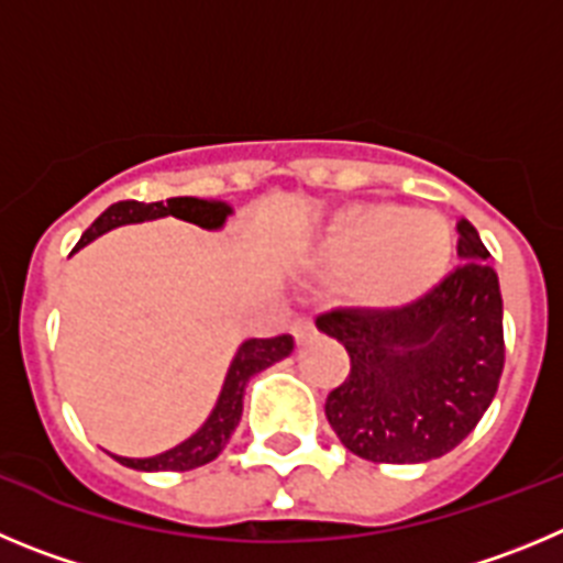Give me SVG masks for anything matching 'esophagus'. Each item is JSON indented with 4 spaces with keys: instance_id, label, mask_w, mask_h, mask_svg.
Wrapping results in <instances>:
<instances>
[{
    "instance_id": "1",
    "label": "esophagus",
    "mask_w": 563,
    "mask_h": 563,
    "mask_svg": "<svg viewBox=\"0 0 563 563\" xmlns=\"http://www.w3.org/2000/svg\"><path fill=\"white\" fill-rule=\"evenodd\" d=\"M291 333L297 339H300V342H302V339L311 336V333H313L311 317H297V319H294V322H291Z\"/></svg>"
}]
</instances>
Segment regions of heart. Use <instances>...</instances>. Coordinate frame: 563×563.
I'll use <instances>...</instances> for the list:
<instances>
[{"mask_svg": "<svg viewBox=\"0 0 563 563\" xmlns=\"http://www.w3.org/2000/svg\"><path fill=\"white\" fill-rule=\"evenodd\" d=\"M454 255L452 227L432 210L356 201L336 210L306 246L319 280H344L351 300L373 311L404 308L434 288Z\"/></svg>", "mask_w": 563, "mask_h": 563, "instance_id": "1", "label": "heart"}]
</instances>
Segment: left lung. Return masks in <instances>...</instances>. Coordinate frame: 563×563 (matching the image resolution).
Segmentation results:
<instances>
[{"label": "left lung", "instance_id": "8db88e82", "mask_svg": "<svg viewBox=\"0 0 563 563\" xmlns=\"http://www.w3.org/2000/svg\"><path fill=\"white\" fill-rule=\"evenodd\" d=\"M460 266L395 311L342 308L317 328L344 344L351 373L325 415L344 449L373 463H429L463 443L505 367L503 294L479 232L460 221Z\"/></svg>", "mask_w": 563, "mask_h": 563}]
</instances>
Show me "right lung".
Here are the masks:
<instances>
[{
    "label": "right lung",
    "instance_id": "add662e5",
    "mask_svg": "<svg viewBox=\"0 0 563 563\" xmlns=\"http://www.w3.org/2000/svg\"><path fill=\"white\" fill-rule=\"evenodd\" d=\"M168 216L190 221V224L201 227V230H221L232 216V207L227 201L196 199V196H174L168 201H151V205H145V201H118V205H111L109 210L100 212L95 224L80 235L75 250L92 244L95 238L118 230V227L143 224V221L168 219ZM291 351L294 339L288 333L275 339H246V342H241L235 356H232L230 367H227L219 401H216L212 412L207 415L205 423L190 438H185L179 445L168 449V452L154 454V457H120V454H111V457L134 471H190L210 463V460L219 457L227 440L235 432L241 412H244V393L250 378L257 376L261 369L272 367L275 362H280V358H286Z\"/></svg>",
    "mask_w": 563,
    "mask_h": 563
}]
</instances>
